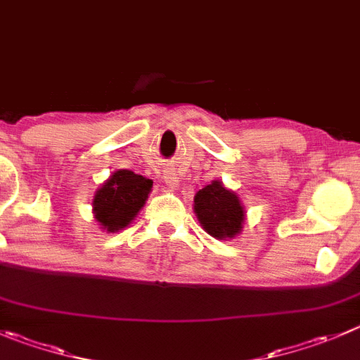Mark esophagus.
I'll use <instances>...</instances> for the list:
<instances>
[{
    "label": "esophagus",
    "instance_id": "34e87169",
    "mask_svg": "<svg viewBox=\"0 0 360 360\" xmlns=\"http://www.w3.org/2000/svg\"><path fill=\"white\" fill-rule=\"evenodd\" d=\"M163 179H165V184L172 190H177L179 188V177H177V172L174 169H167L165 174H163Z\"/></svg>",
    "mask_w": 360,
    "mask_h": 360
}]
</instances>
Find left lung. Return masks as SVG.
<instances>
[{"mask_svg":"<svg viewBox=\"0 0 360 360\" xmlns=\"http://www.w3.org/2000/svg\"><path fill=\"white\" fill-rule=\"evenodd\" d=\"M193 211L202 229L214 239L229 240L243 232L246 219L243 202L219 179L195 193Z\"/></svg>","mask_w":360,"mask_h":360,"instance_id":"left-lung-1","label":"left lung"}]
</instances>
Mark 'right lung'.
Masks as SVG:
<instances>
[{
  "instance_id": "add662e5",
  "label": "right lung",
  "mask_w": 360,
  "mask_h": 360,
  "mask_svg": "<svg viewBox=\"0 0 360 360\" xmlns=\"http://www.w3.org/2000/svg\"><path fill=\"white\" fill-rule=\"evenodd\" d=\"M153 181L131 170H114L93 197V216L107 233L127 229L151 193Z\"/></svg>"
}]
</instances>
